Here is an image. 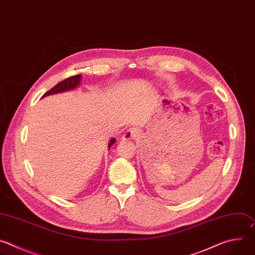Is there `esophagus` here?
<instances>
[{
	"label": "esophagus",
	"mask_w": 255,
	"mask_h": 255,
	"mask_svg": "<svg viewBox=\"0 0 255 255\" xmlns=\"http://www.w3.org/2000/svg\"><path fill=\"white\" fill-rule=\"evenodd\" d=\"M139 135H140V131L137 128H130V129L126 130V132L122 136V139L123 140H131V139L136 138Z\"/></svg>",
	"instance_id": "esophagus-1"
}]
</instances>
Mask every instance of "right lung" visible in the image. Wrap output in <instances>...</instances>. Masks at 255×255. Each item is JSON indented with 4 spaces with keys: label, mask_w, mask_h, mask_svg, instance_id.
<instances>
[{
    "label": "right lung",
    "mask_w": 255,
    "mask_h": 255,
    "mask_svg": "<svg viewBox=\"0 0 255 255\" xmlns=\"http://www.w3.org/2000/svg\"><path fill=\"white\" fill-rule=\"evenodd\" d=\"M81 82H82V75H78V76H74V77H70L68 79H65L62 82L58 83L56 86H54L47 93H45L42 96V98L47 97V96H51V95H55V94H60V93H64V92L75 90V89H77L80 86ZM115 142H116L115 138L110 139V141H109V144H108V149H110L111 146Z\"/></svg>",
    "instance_id": "add662e5"
}]
</instances>
